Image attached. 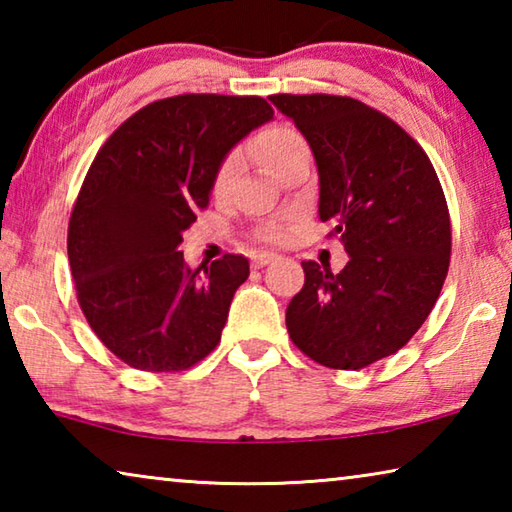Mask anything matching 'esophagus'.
I'll return each instance as SVG.
<instances>
[{
  "label": "esophagus",
  "instance_id": "34e87169",
  "mask_svg": "<svg viewBox=\"0 0 512 512\" xmlns=\"http://www.w3.org/2000/svg\"><path fill=\"white\" fill-rule=\"evenodd\" d=\"M275 259H277L275 253H259V255L253 257V266H255V268H262V266H266V264L275 262Z\"/></svg>",
  "mask_w": 512,
  "mask_h": 512
}]
</instances>
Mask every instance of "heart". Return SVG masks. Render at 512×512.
<instances>
[{"label": "heart", "mask_w": 512, "mask_h": 512, "mask_svg": "<svg viewBox=\"0 0 512 512\" xmlns=\"http://www.w3.org/2000/svg\"><path fill=\"white\" fill-rule=\"evenodd\" d=\"M309 146L305 142V137L298 135L293 128L289 126H271L266 128L264 133H259V137L255 140V153L259 158V164L266 173H273L282 167L284 162L291 160L293 155L298 153H307ZM241 169V155L239 153H230L228 158L221 162L219 171H216L214 178V194H223L225 189L230 187L232 180ZM266 237L277 239L280 237V230H268Z\"/></svg>", "instance_id": "obj_1"}]
</instances>
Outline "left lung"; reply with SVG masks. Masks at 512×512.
Masks as SVG:
<instances>
[{"instance_id":"8db88e82","label":"left lung","mask_w":512,"mask_h":512,"mask_svg":"<svg viewBox=\"0 0 512 512\" xmlns=\"http://www.w3.org/2000/svg\"><path fill=\"white\" fill-rule=\"evenodd\" d=\"M318 167V216L350 262H302L291 341L320 366L359 370L409 343L440 296L452 253L447 201L427 153L393 119L332 94H273Z\"/></svg>"}]
</instances>
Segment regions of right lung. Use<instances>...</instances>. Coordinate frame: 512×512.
I'll return each mask as SVG.
<instances>
[{"instance_id":"add662e5","label":"right lung","mask_w":512,"mask_h":512,"mask_svg":"<svg viewBox=\"0 0 512 512\" xmlns=\"http://www.w3.org/2000/svg\"><path fill=\"white\" fill-rule=\"evenodd\" d=\"M271 119L262 97L180 94L128 117L94 158L67 255L85 318L128 366L187 370L221 341L248 259L192 268L178 246L210 203L225 155Z\"/></svg>"}]
</instances>
